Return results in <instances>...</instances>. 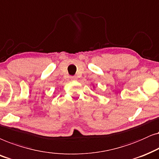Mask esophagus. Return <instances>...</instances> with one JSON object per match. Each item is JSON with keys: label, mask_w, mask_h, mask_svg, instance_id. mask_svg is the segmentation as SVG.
Listing matches in <instances>:
<instances>
[{"label": "esophagus", "mask_w": 159, "mask_h": 159, "mask_svg": "<svg viewBox=\"0 0 159 159\" xmlns=\"http://www.w3.org/2000/svg\"><path fill=\"white\" fill-rule=\"evenodd\" d=\"M77 79H78L77 76H75V75L71 76V77H70V80H71V81H77Z\"/></svg>", "instance_id": "obj_1"}]
</instances>
